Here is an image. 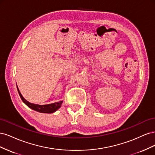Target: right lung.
<instances>
[{"instance_id":"add662e5","label":"right lung","mask_w":155,"mask_h":155,"mask_svg":"<svg viewBox=\"0 0 155 155\" xmlns=\"http://www.w3.org/2000/svg\"><path fill=\"white\" fill-rule=\"evenodd\" d=\"M17 88L18 94H19L22 101L24 102L28 107L31 108V109L36 110V111H38L39 112H42V113H53V112H55L58 109H59L60 107L61 106V104L63 103L62 101H59L57 103H54V104H48V105H43L31 104V103L26 101L25 98L23 97L19 90H18L17 86Z\"/></svg>"}]
</instances>
